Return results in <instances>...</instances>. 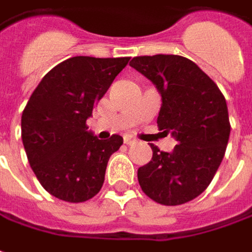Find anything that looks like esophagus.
Masks as SVG:
<instances>
[{
	"instance_id": "1",
	"label": "esophagus",
	"mask_w": 252,
	"mask_h": 252,
	"mask_svg": "<svg viewBox=\"0 0 252 252\" xmlns=\"http://www.w3.org/2000/svg\"><path fill=\"white\" fill-rule=\"evenodd\" d=\"M124 142H126V145H132V144L137 142V139H134L132 137H124Z\"/></svg>"
}]
</instances>
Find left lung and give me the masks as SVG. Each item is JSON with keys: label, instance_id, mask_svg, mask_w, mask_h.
Masks as SVG:
<instances>
[{"label": "left lung", "instance_id": "8db88e82", "mask_svg": "<svg viewBox=\"0 0 252 252\" xmlns=\"http://www.w3.org/2000/svg\"><path fill=\"white\" fill-rule=\"evenodd\" d=\"M129 66L155 84L162 100L158 126L176 141L172 152L151 144L152 159L138 169L139 186L165 206L190 202L206 190L224 158L230 137L224 95L183 56H137Z\"/></svg>", "mask_w": 252, "mask_h": 252}]
</instances>
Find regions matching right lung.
<instances>
[{
    "label": "right lung",
    "instance_id": "right-lung-1",
    "mask_svg": "<svg viewBox=\"0 0 252 252\" xmlns=\"http://www.w3.org/2000/svg\"><path fill=\"white\" fill-rule=\"evenodd\" d=\"M129 58L76 56L45 74L21 118L29 165L43 189L70 203L94 197L123 137L98 139L86 126Z\"/></svg>",
    "mask_w": 252,
    "mask_h": 252
}]
</instances>
